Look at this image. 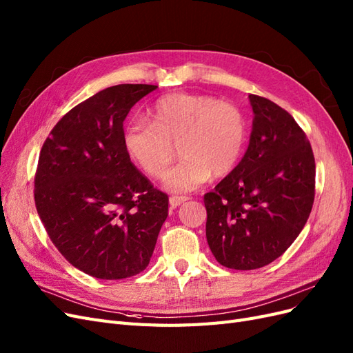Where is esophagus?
<instances>
[{"label":"esophagus","mask_w":353,"mask_h":353,"mask_svg":"<svg viewBox=\"0 0 353 353\" xmlns=\"http://www.w3.org/2000/svg\"><path fill=\"white\" fill-rule=\"evenodd\" d=\"M188 200L187 196H172L169 199V205L172 208H176L179 205H183V203H185Z\"/></svg>","instance_id":"esophagus-1"}]
</instances>
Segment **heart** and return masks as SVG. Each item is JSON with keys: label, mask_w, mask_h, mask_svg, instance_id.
<instances>
[{"label": "heart", "mask_w": 353, "mask_h": 353, "mask_svg": "<svg viewBox=\"0 0 353 353\" xmlns=\"http://www.w3.org/2000/svg\"><path fill=\"white\" fill-rule=\"evenodd\" d=\"M245 141L248 126L237 105L191 92L165 95L153 105L152 123L134 119L123 130L126 153L153 178L165 175L178 145L183 160L163 179L175 193L196 190L212 174H231Z\"/></svg>", "instance_id": "1"}]
</instances>
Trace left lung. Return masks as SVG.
I'll return each mask as SVG.
<instances>
[{
  "mask_svg": "<svg viewBox=\"0 0 353 353\" xmlns=\"http://www.w3.org/2000/svg\"><path fill=\"white\" fill-rule=\"evenodd\" d=\"M253 126L248 152L205 194L206 239L231 270H256L290 248L315 197V159L306 134L274 101L249 95Z\"/></svg>",
  "mask_w": 353,
  "mask_h": 353,
  "instance_id": "1",
  "label": "left lung"
}]
</instances>
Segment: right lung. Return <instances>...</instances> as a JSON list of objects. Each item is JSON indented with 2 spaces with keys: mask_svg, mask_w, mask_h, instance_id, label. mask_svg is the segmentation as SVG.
I'll use <instances>...</instances> for the list:
<instances>
[{
  "mask_svg": "<svg viewBox=\"0 0 353 353\" xmlns=\"http://www.w3.org/2000/svg\"><path fill=\"white\" fill-rule=\"evenodd\" d=\"M156 85L122 83L68 112L41 148L35 205L59 252L74 268L122 280L147 268L169 199L131 162L123 121Z\"/></svg>",
  "mask_w": 353,
  "mask_h": 353,
  "instance_id": "1",
  "label": "right lung"
}]
</instances>
